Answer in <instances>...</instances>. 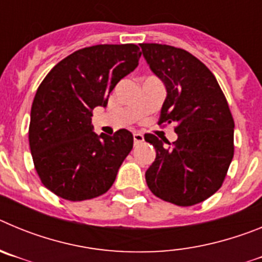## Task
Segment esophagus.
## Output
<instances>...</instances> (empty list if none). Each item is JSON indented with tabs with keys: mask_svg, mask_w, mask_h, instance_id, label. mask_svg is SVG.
Listing matches in <instances>:
<instances>
[{
	"mask_svg": "<svg viewBox=\"0 0 262 262\" xmlns=\"http://www.w3.org/2000/svg\"><path fill=\"white\" fill-rule=\"evenodd\" d=\"M143 140H144V136H143L142 134L140 133L134 134V144L135 145L140 144V143H143Z\"/></svg>",
	"mask_w": 262,
	"mask_h": 262,
	"instance_id": "1",
	"label": "esophagus"
}]
</instances>
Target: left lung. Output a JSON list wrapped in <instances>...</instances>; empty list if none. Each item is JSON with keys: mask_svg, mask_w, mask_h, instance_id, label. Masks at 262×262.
Masks as SVG:
<instances>
[{"mask_svg": "<svg viewBox=\"0 0 262 262\" xmlns=\"http://www.w3.org/2000/svg\"><path fill=\"white\" fill-rule=\"evenodd\" d=\"M140 47L166 89L160 123L177 122L178 136L166 147L168 142L145 134V142L156 149L145 181L163 201L196 205L219 190L232 161L235 123L230 107L211 71L191 53L157 43Z\"/></svg>", "mask_w": 262, "mask_h": 262, "instance_id": "left-lung-1", "label": "left lung"}]
</instances>
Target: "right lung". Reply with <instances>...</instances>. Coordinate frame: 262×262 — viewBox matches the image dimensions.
<instances>
[{"mask_svg": "<svg viewBox=\"0 0 262 262\" xmlns=\"http://www.w3.org/2000/svg\"><path fill=\"white\" fill-rule=\"evenodd\" d=\"M136 45L82 48L57 62L38 88L31 106L29 142L40 181L67 201L102 195L131 152L133 134L97 135L94 107L107 105L111 90L138 67Z\"/></svg>", "mask_w": 262, "mask_h": 262, "instance_id": "obj_1", "label": "right lung"}]
</instances>
